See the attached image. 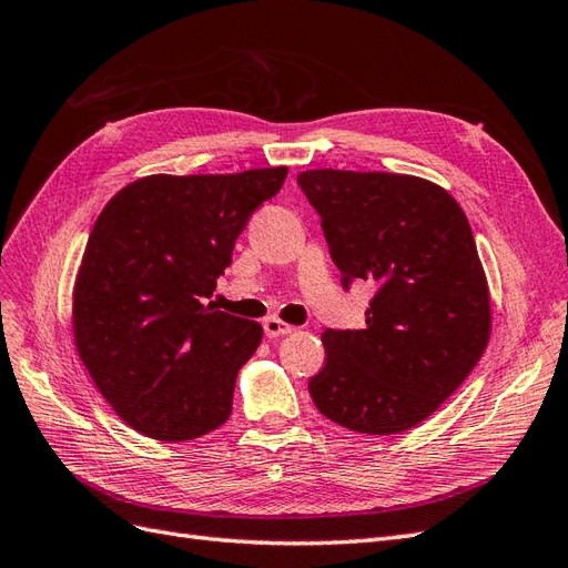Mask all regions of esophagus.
I'll return each instance as SVG.
<instances>
[{
  "instance_id": "1",
  "label": "esophagus",
  "mask_w": 568,
  "mask_h": 568,
  "mask_svg": "<svg viewBox=\"0 0 568 568\" xmlns=\"http://www.w3.org/2000/svg\"><path fill=\"white\" fill-rule=\"evenodd\" d=\"M263 329H265V336H267V338H277V336H286V334L294 332V326H291V324H284L282 320H274V317H270V320H265Z\"/></svg>"
}]
</instances>
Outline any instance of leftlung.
<instances>
[{
  "label": "left lung",
  "instance_id": "left-lung-1",
  "mask_svg": "<svg viewBox=\"0 0 568 568\" xmlns=\"http://www.w3.org/2000/svg\"><path fill=\"white\" fill-rule=\"evenodd\" d=\"M343 288L372 282L365 329H326V365L307 388L326 419L390 436L459 388L490 336V298L469 220L434 182L305 170Z\"/></svg>",
  "mask_w": 568,
  "mask_h": 568
}]
</instances>
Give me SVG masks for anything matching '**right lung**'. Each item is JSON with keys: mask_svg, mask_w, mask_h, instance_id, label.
Returning <instances> with one entry per match:
<instances>
[{"mask_svg": "<svg viewBox=\"0 0 568 568\" xmlns=\"http://www.w3.org/2000/svg\"><path fill=\"white\" fill-rule=\"evenodd\" d=\"M286 168L151 175L97 217L84 248L73 332L115 415L156 440H192L232 415L236 374L261 346L257 322L215 311L220 274Z\"/></svg>", "mask_w": 568, "mask_h": 568, "instance_id": "1", "label": "right lung"}]
</instances>
